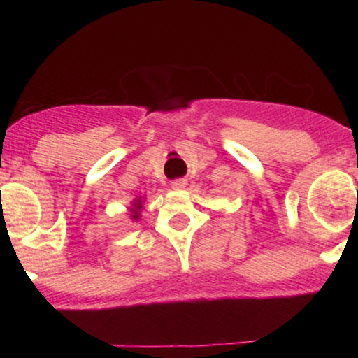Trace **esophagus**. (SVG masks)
I'll list each match as a JSON object with an SVG mask.
<instances>
[{"label": "esophagus", "instance_id": "esophagus-1", "mask_svg": "<svg viewBox=\"0 0 358 358\" xmlns=\"http://www.w3.org/2000/svg\"><path fill=\"white\" fill-rule=\"evenodd\" d=\"M171 186H172V189H175V191H181V189H185V187L187 186V181L183 180V178L173 180V181H171Z\"/></svg>", "mask_w": 358, "mask_h": 358}]
</instances>
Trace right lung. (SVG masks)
Wrapping results in <instances>:
<instances>
[{"label": "right lung", "mask_w": 358, "mask_h": 358, "mask_svg": "<svg viewBox=\"0 0 358 358\" xmlns=\"http://www.w3.org/2000/svg\"><path fill=\"white\" fill-rule=\"evenodd\" d=\"M143 202H145V199L143 197H136L134 201H132V203H131V207H129V217L132 221H138L141 220V210H142V207H143Z\"/></svg>", "instance_id": "obj_1"}]
</instances>
